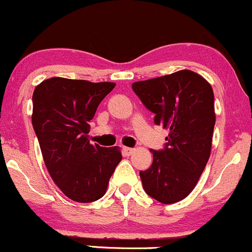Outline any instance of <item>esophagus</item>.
Wrapping results in <instances>:
<instances>
[{
    "mask_svg": "<svg viewBox=\"0 0 252 252\" xmlns=\"http://www.w3.org/2000/svg\"><path fill=\"white\" fill-rule=\"evenodd\" d=\"M123 152H124V154H126V156H131V153L134 152V148L123 147Z\"/></svg>",
    "mask_w": 252,
    "mask_h": 252,
    "instance_id": "34e87169",
    "label": "esophagus"
}]
</instances>
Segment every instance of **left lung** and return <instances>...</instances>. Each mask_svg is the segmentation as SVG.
<instances>
[{
  "label": "left lung",
  "mask_w": 252,
  "mask_h": 252,
  "mask_svg": "<svg viewBox=\"0 0 252 252\" xmlns=\"http://www.w3.org/2000/svg\"><path fill=\"white\" fill-rule=\"evenodd\" d=\"M154 123L168 129L167 142L153 151V162L140 171L145 191L164 204L183 200L197 184L211 156L215 126L211 84L191 70L131 85Z\"/></svg>",
  "instance_id": "obj_1"
}]
</instances>
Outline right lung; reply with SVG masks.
I'll return each mask as SVG.
<instances>
[{
	"mask_svg": "<svg viewBox=\"0 0 252 252\" xmlns=\"http://www.w3.org/2000/svg\"><path fill=\"white\" fill-rule=\"evenodd\" d=\"M115 86L51 77L33 92L32 126L45 166L61 191L75 202L103 197L122 160L117 146L100 147L88 140L90 122Z\"/></svg>",
	"mask_w": 252,
	"mask_h": 252,
	"instance_id": "1",
	"label": "right lung"
}]
</instances>
